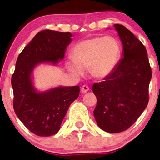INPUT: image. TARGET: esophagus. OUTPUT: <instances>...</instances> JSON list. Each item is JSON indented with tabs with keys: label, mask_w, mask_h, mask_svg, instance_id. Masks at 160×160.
<instances>
[{
	"label": "esophagus",
	"mask_w": 160,
	"mask_h": 160,
	"mask_svg": "<svg viewBox=\"0 0 160 160\" xmlns=\"http://www.w3.org/2000/svg\"><path fill=\"white\" fill-rule=\"evenodd\" d=\"M89 86H86V85H83L81 87V92L82 94H85V93L87 92L88 91H89Z\"/></svg>",
	"instance_id": "esophagus-1"
}]
</instances>
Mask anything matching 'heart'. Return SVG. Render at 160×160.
<instances>
[{"instance_id": "obj_1", "label": "heart", "mask_w": 160, "mask_h": 160, "mask_svg": "<svg viewBox=\"0 0 160 160\" xmlns=\"http://www.w3.org/2000/svg\"><path fill=\"white\" fill-rule=\"evenodd\" d=\"M121 55V47L113 37H94L82 40L71 49L73 61L66 62V68L76 77H83L89 69L92 77L104 80L113 72Z\"/></svg>"}]
</instances>
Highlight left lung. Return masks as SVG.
Returning a JSON list of instances; mask_svg holds the SVG:
<instances>
[{
    "mask_svg": "<svg viewBox=\"0 0 160 160\" xmlns=\"http://www.w3.org/2000/svg\"><path fill=\"white\" fill-rule=\"evenodd\" d=\"M114 28L122 42V58L108 78L92 87L97 98L94 117L109 133L125 131L138 119L148 104L152 77L144 46L123 25Z\"/></svg>",
    "mask_w": 160,
    "mask_h": 160,
    "instance_id": "1",
    "label": "left lung"
}]
</instances>
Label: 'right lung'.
<instances>
[{"label": "right lung", "mask_w": 160, "mask_h": 160, "mask_svg": "<svg viewBox=\"0 0 160 160\" xmlns=\"http://www.w3.org/2000/svg\"><path fill=\"white\" fill-rule=\"evenodd\" d=\"M72 37L70 32L41 31L24 48L16 61L11 80L14 111L24 126L38 136L58 132L69 106L79 96V86L38 90L33 75L35 68L41 64L57 65L63 60Z\"/></svg>", "instance_id": "add662e5"}]
</instances>
